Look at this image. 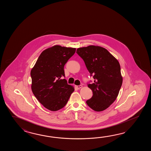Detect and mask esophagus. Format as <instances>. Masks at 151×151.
<instances>
[{
	"mask_svg": "<svg viewBox=\"0 0 151 151\" xmlns=\"http://www.w3.org/2000/svg\"><path fill=\"white\" fill-rule=\"evenodd\" d=\"M82 87H83L82 85H78V86L77 85V86H76V87L77 88H78V89H80Z\"/></svg>",
	"mask_w": 151,
	"mask_h": 151,
	"instance_id": "34e87169",
	"label": "esophagus"
}]
</instances>
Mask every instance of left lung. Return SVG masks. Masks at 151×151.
I'll use <instances>...</instances> for the list:
<instances>
[{
  "instance_id": "1",
  "label": "left lung",
  "mask_w": 151,
  "mask_h": 151,
  "mask_svg": "<svg viewBox=\"0 0 151 151\" xmlns=\"http://www.w3.org/2000/svg\"><path fill=\"white\" fill-rule=\"evenodd\" d=\"M77 53L94 79L93 83L87 84L93 96L86 104L95 111H103L116 100L122 85L119 61L106 49L98 46L78 48Z\"/></svg>"
}]
</instances>
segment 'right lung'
Instances as JSON below:
<instances>
[{"label":"right lung","instance_id":"add662e5","mask_svg":"<svg viewBox=\"0 0 151 151\" xmlns=\"http://www.w3.org/2000/svg\"><path fill=\"white\" fill-rule=\"evenodd\" d=\"M76 48L55 45L42 52L31 71L32 92L43 106L52 111L63 108L73 87L68 85L64 68Z\"/></svg>","mask_w":151,"mask_h":151}]
</instances>
